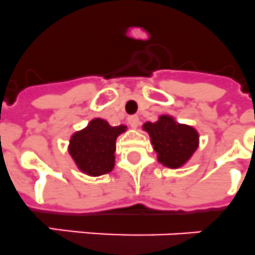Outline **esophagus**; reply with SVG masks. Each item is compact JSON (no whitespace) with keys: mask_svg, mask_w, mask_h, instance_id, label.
<instances>
[{"mask_svg":"<svg viewBox=\"0 0 255 255\" xmlns=\"http://www.w3.org/2000/svg\"><path fill=\"white\" fill-rule=\"evenodd\" d=\"M128 123L131 124L133 128H136L140 124V118L137 115H131V117H128Z\"/></svg>","mask_w":255,"mask_h":255,"instance_id":"obj_1","label":"esophagus"}]
</instances>
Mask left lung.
<instances>
[{
    "label": "left lung",
    "instance_id": "obj_1",
    "mask_svg": "<svg viewBox=\"0 0 255 255\" xmlns=\"http://www.w3.org/2000/svg\"><path fill=\"white\" fill-rule=\"evenodd\" d=\"M142 129L150 136L158 162L168 168L184 166L200 144L196 128L177 123L171 115H160L154 123L146 122Z\"/></svg>",
    "mask_w": 255,
    "mask_h": 255
}]
</instances>
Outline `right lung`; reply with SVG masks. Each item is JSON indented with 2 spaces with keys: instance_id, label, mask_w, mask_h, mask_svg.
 <instances>
[{
  "instance_id": "right-lung-1",
  "label": "right lung",
  "mask_w": 255,
  "mask_h": 255,
  "mask_svg": "<svg viewBox=\"0 0 255 255\" xmlns=\"http://www.w3.org/2000/svg\"><path fill=\"white\" fill-rule=\"evenodd\" d=\"M127 126L113 127L101 118L92 119L85 128L70 138L68 153L79 170L89 176H101L114 168L117 137Z\"/></svg>"
}]
</instances>
